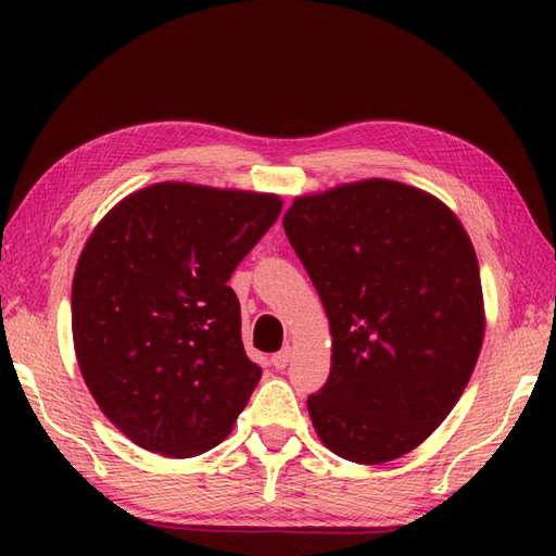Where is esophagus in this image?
Instances as JSON below:
<instances>
[{
  "mask_svg": "<svg viewBox=\"0 0 556 556\" xmlns=\"http://www.w3.org/2000/svg\"><path fill=\"white\" fill-rule=\"evenodd\" d=\"M271 368H277V370H285L287 365L291 363V349H281V351H277L275 356H271Z\"/></svg>",
  "mask_w": 556,
  "mask_h": 556,
  "instance_id": "1",
  "label": "esophagus"
}]
</instances>
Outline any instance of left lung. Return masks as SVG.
Listing matches in <instances>:
<instances>
[{
    "mask_svg": "<svg viewBox=\"0 0 556 556\" xmlns=\"http://www.w3.org/2000/svg\"><path fill=\"white\" fill-rule=\"evenodd\" d=\"M332 329L308 413L341 458L384 464L440 428L485 334L478 257L454 212L399 181L296 198L285 215Z\"/></svg>",
    "mask_w": 556,
    "mask_h": 556,
    "instance_id": "1",
    "label": "left lung"
}]
</instances>
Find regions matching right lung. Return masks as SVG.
Instances as JSON below:
<instances>
[{
  "mask_svg": "<svg viewBox=\"0 0 556 556\" xmlns=\"http://www.w3.org/2000/svg\"><path fill=\"white\" fill-rule=\"evenodd\" d=\"M281 212L265 193L157 184L122 200L78 257L71 327L90 394L138 446H217L263 368L229 279Z\"/></svg>",
  "mask_w": 556,
  "mask_h": 556,
  "instance_id": "obj_1",
  "label": "right lung"
}]
</instances>
